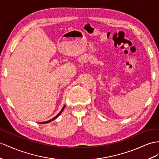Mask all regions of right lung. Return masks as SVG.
Returning a JSON list of instances; mask_svg holds the SVG:
<instances>
[{"mask_svg": "<svg viewBox=\"0 0 159 159\" xmlns=\"http://www.w3.org/2000/svg\"><path fill=\"white\" fill-rule=\"evenodd\" d=\"M65 108V105H64V106L63 107V108L62 109V110H61L60 111V112L58 113V115H57L56 116H55L54 117V118H52V119H51L50 120H48V121H45V122H42V124H46V123H49V122H50V121H53V120H54L55 119H56L57 118V117H58L60 114H61V113H62V111L64 110V109Z\"/></svg>", "mask_w": 159, "mask_h": 159, "instance_id": "1", "label": "right lung"}]
</instances>
